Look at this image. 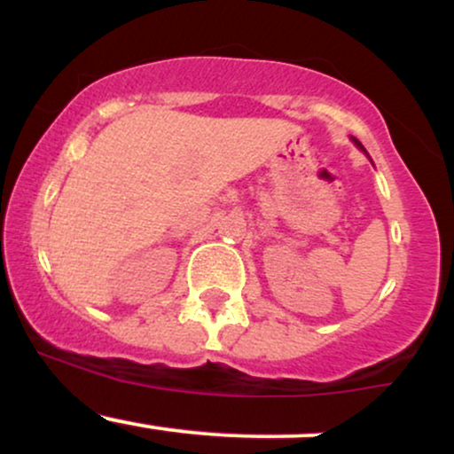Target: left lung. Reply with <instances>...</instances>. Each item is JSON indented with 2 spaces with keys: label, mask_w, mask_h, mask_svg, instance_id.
Instances as JSON below:
<instances>
[{
  "label": "left lung",
  "mask_w": 454,
  "mask_h": 454,
  "mask_svg": "<svg viewBox=\"0 0 454 454\" xmlns=\"http://www.w3.org/2000/svg\"><path fill=\"white\" fill-rule=\"evenodd\" d=\"M352 140H354V145H356V147H361V149H363V145H361V143H358V140H356V138H352ZM363 151H364V149H363Z\"/></svg>",
  "instance_id": "left-lung-1"
}]
</instances>
